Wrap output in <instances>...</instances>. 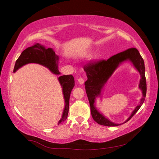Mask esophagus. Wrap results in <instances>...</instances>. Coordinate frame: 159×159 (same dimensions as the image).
Segmentation results:
<instances>
[{"label":"esophagus","mask_w":159,"mask_h":159,"mask_svg":"<svg viewBox=\"0 0 159 159\" xmlns=\"http://www.w3.org/2000/svg\"><path fill=\"white\" fill-rule=\"evenodd\" d=\"M78 82H79L80 84H83L84 83V78H81V77L78 79Z\"/></svg>","instance_id":"1"}]
</instances>
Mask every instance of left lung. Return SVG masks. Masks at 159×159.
<instances>
[{
    "mask_svg": "<svg viewBox=\"0 0 159 159\" xmlns=\"http://www.w3.org/2000/svg\"><path fill=\"white\" fill-rule=\"evenodd\" d=\"M131 61L134 67L139 71L141 76L139 84V88L142 90L143 98L141 99L140 104L133 111L131 115L129 117L126 122L129 121L138 110L140 109L145 99L147 93V82L145 78V68L144 60L140 53L135 48H131L123 52L111 56L108 60H91L84 66V70L86 72L88 80L85 82V91L90 104L91 116L95 122L104 126L115 127L120 124L114 123L105 118L103 115L99 113L94 106L95 97L99 95L103 85L106 82L113 72L117 68L120 63L125 60ZM125 122V123H126Z\"/></svg>",
    "mask_w": 159,
    "mask_h": 159,
    "instance_id": "1",
    "label": "left lung"
}]
</instances>
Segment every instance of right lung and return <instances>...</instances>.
Masks as SVG:
<instances>
[{
    "mask_svg": "<svg viewBox=\"0 0 159 159\" xmlns=\"http://www.w3.org/2000/svg\"><path fill=\"white\" fill-rule=\"evenodd\" d=\"M57 57L52 48L46 49L45 47L41 46L38 43H35L30 47H28L24 50L20 56L16 61L14 72L22 66L28 63H36L44 66L48 68L55 74L60 73L57 67ZM59 81L62 87L63 94L65 99V108L62 117L60 120L59 124L63 123L68 117L69 111L70 96L72 89L74 87V78L72 75H61L59 77Z\"/></svg>",
    "mask_w": 159,
    "mask_h": 159,
    "instance_id": "add662e5",
    "label": "right lung"
}]
</instances>
